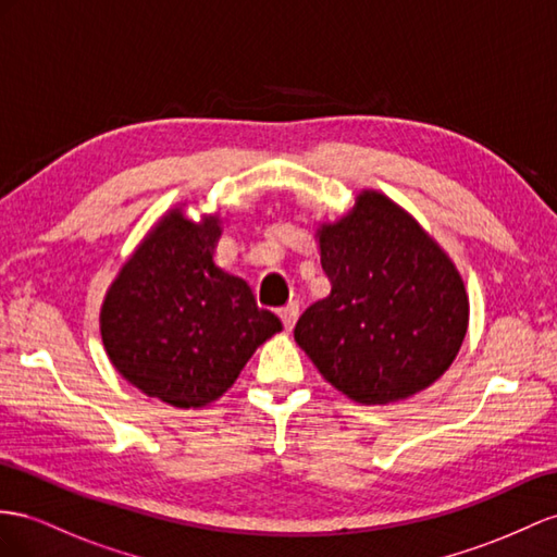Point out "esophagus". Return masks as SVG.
<instances>
[{
	"label": "esophagus",
	"mask_w": 557,
	"mask_h": 557,
	"mask_svg": "<svg viewBox=\"0 0 557 557\" xmlns=\"http://www.w3.org/2000/svg\"><path fill=\"white\" fill-rule=\"evenodd\" d=\"M280 318H282V324H284V330L287 332H292L294 330V324H296V318H298V304H289V306H284L282 310H280Z\"/></svg>",
	"instance_id": "esophagus-1"
}]
</instances>
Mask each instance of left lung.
<instances>
[{
	"label": "left lung",
	"instance_id": "left-lung-1",
	"mask_svg": "<svg viewBox=\"0 0 557 557\" xmlns=\"http://www.w3.org/2000/svg\"><path fill=\"white\" fill-rule=\"evenodd\" d=\"M318 237L332 294L298 318L294 338L320 374L362 405L407 400L435 383L468 330V296L449 256L376 190L360 193Z\"/></svg>",
	"mask_w": 557,
	"mask_h": 557
}]
</instances>
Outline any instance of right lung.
Instances as JSON below:
<instances>
[{"instance_id":"obj_1","label":"right lung","mask_w":557,"mask_h":557,"mask_svg":"<svg viewBox=\"0 0 557 557\" xmlns=\"http://www.w3.org/2000/svg\"><path fill=\"white\" fill-rule=\"evenodd\" d=\"M219 216L171 209L110 284L101 336L112 367L171 407H205L233 386L253 350L282 330L249 284L213 263Z\"/></svg>"}]
</instances>
